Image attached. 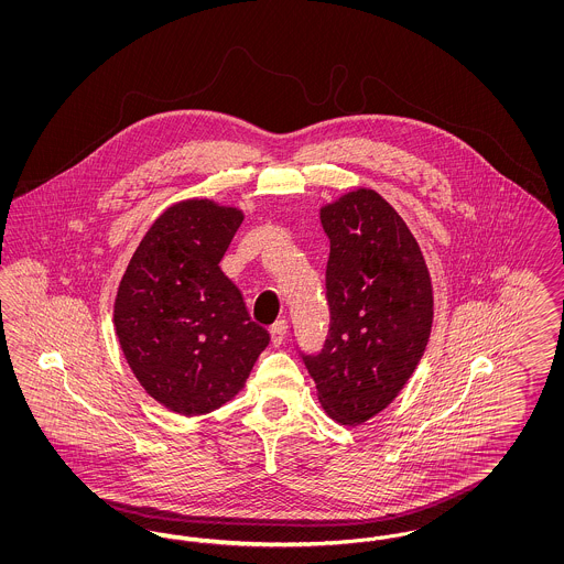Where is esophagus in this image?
<instances>
[{"mask_svg": "<svg viewBox=\"0 0 564 564\" xmlns=\"http://www.w3.org/2000/svg\"><path fill=\"white\" fill-rule=\"evenodd\" d=\"M285 336H288V322H276L270 327V338L274 347H281L285 343Z\"/></svg>", "mask_w": 564, "mask_h": 564, "instance_id": "obj_1", "label": "esophagus"}]
</instances>
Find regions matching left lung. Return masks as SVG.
<instances>
[{"mask_svg":"<svg viewBox=\"0 0 564 564\" xmlns=\"http://www.w3.org/2000/svg\"><path fill=\"white\" fill-rule=\"evenodd\" d=\"M329 239L325 270L332 313L319 355L304 364L323 410L364 425L393 402L427 349L433 285L425 256L378 192L350 189L319 209Z\"/></svg>","mask_w":564,"mask_h":564,"instance_id":"left-lung-1","label":"left lung"}]
</instances>
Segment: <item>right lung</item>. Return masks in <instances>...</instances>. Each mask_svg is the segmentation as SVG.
Masks as SVG:
<instances>
[{
  "mask_svg": "<svg viewBox=\"0 0 564 564\" xmlns=\"http://www.w3.org/2000/svg\"><path fill=\"white\" fill-rule=\"evenodd\" d=\"M245 219L239 207L186 198L166 207L134 249L113 325L134 378L182 416L230 402L270 334L251 322L219 262Z\"/></svg>",
  "mask_w": 564,
  "mask_h": 564,
  "instance_id": "add662e5",
  "label": "right lung"
}]
</instances>
